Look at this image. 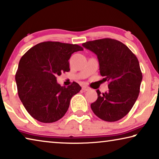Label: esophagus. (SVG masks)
Here are the masks:
<instances>
[{
    "label": "esophagus",
    "mask_w": 159,
    "mask_h": 159,
    "mask_svg": "<svg viewBox=\"0 0 159 159\" xmlns=\"http://www.w3.org/2000/svg\"><path fill=\"white\" fill-rule=\"evenodd\" d=\"M82 89L84 90V91H89V90H90L89 88L87 87V86H83Z\"/></svg>",
    "instance_id": "obj_1"
}]
</instances>
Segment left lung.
<instances>
[{
	"mask_svg": "<svg viewBox=\"0 0 159 159\" xmlns=\"http://www.w3.org/2000/svg\"><path fill=\"white\" fill-rule=\"evenodd\" d=\"M82 46L96 54L101 75L108 82V91H96L98 98L91 104V109L105 121H117L129 113L140 92L143 76L138 58L115 39L94 40Z\"/></svg>",
	"mask_w": 159,
	"mask_h": 159,
	"instance_id": "left-lung-1",
	"label": "left lung"
}]
</instances>
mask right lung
<instances>
[{"label": "right lung", "mask_w": 159, "mask_h": 159, "mask_svg": "<svg viewBox=\"0 0 159 159\" xmlns=\"http://www.w3.org/2000/svg\"><path fill=\"white\" fill-rule=\"evenodd\" d=\"M84 48L76 44L42 42L21 57L16 73L18 93L28 113L42 123H53L66 114L70 101L81 87L73 82L68 87L57 83L61 73L70 70L74 52Z\"/></svg>", "instance_id": "right-lung-1"}]
</instances>
